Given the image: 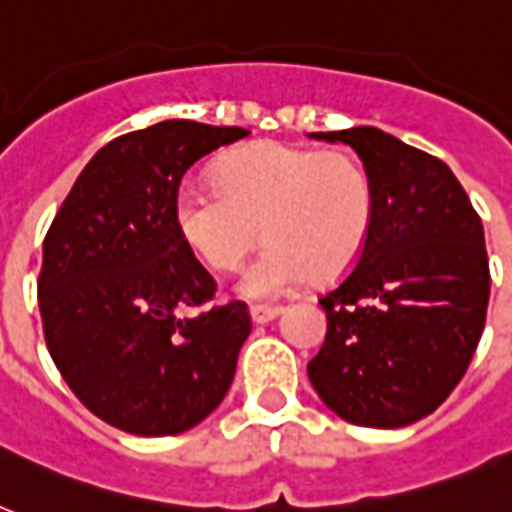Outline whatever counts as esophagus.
<instances>
[{"instance_id": "34e87169", "label": "esophagus", "mask_w": 512, "mask_h": 512, "mask_svg": "<svg viewBox=\"0 0 512 512\" xmlns=\"http://www.w3.org/2000/svg\"><path fill=\"white\" fill-rule=\"evenodd\" d=\"M279 313H281L279 305H260V303L249 305V316H252L255 324H268V321L276 319Z\"/></svg>"}]
</instances>
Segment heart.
Instances as JSON below:
<instances>
[{
    "mask_svg": "<svg viewBox=\"0 0 512 512\" xmlns=\"http://www.w3.org/2000/svg\"><path fill=\"white\" fill-rule=\"evenodd\" d=\"M215 185H183L175 225L215 271H236L263 231L268 247L241 281L252 297L284 295L308 276L340 279L372 231V177L348 148L257 140L217 162Z\"/></svg>",
    "mask_w": 512,
    "mask_h": 512,
    "instance_id": "obj_1",
    "label": "heart"
}]
</instances>
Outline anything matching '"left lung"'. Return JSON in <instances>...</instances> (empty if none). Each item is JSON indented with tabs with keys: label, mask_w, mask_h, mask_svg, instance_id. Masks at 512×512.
I'll list each match as a JSON object with an SVG mask.
<instances>
[{
	"label": "left lung",
	"mask_w": 512,
	"mask_h": 512,
	"mask_svg": "<svg viewBox=\"0 0 512 512\" xmlns=\"http://www.w3.org/2000/svg\"><path fill=\"white\" fill-rule=\"evenodd\" d=\"M348 143L374 188L353 271L319 297L327 337L308 364L321 401L364 428H404L457 388L489 305L484 225L441 159L377 127L313 132Z\"/></svg>",
	"instance_id": "left-lung-1"
}]
</instances>
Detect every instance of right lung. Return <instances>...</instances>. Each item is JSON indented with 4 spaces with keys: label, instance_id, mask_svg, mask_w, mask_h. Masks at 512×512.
Here are the masks:
<instances>
[{
    "label": "right lung",
    "instance_id": "right-lung-1",
    "mask_svg": "<svg viewBox=\"0 0 512 512\" xmlns=\"http://www.w3.org/2000/svg\"><path fill=\"white\" fill-rule=\"evenodd\" d=\"M241 127L170 119L127 132L79 172L44 236L39 311L74 396L135 436H175L225 398L252 332L247 303L212 305L215 279L175 225L180 180Z\"/></svg>",
    "mask_w": 512,
    "mask_h": 512
}]
</instances>
